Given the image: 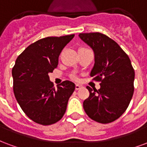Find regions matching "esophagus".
Returning a JSON list of instances; mask_svg holds the SVG:
<instances>
[{"instance_id": "34e87169", "label": "esophagus", "mask_w": 147, "mask_h": 147, "mask_svg": "<svg viewBox=\"0 0 147 147\" xmlns=\"http://www.w3.org/2000/svg\"><path fill=\"white\" fill-rule=\"evenodd\" d=\"M80 88H82V86H81V85H79V84L76 85V90H79Z\"/></svg>"}]
</instances>
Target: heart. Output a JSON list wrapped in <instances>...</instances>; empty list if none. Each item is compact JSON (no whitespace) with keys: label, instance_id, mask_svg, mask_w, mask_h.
<instances>
[{"label":"heart","instance_id":"obj_1","mask_svg":"<svg viewBox=\"0 0 147 147\" xmlns=\"http://www.w3.org/2000/svg\"><path fill=\"white\" fill-rule=\"evenodd\" d=\"M82 48H84V47H82ZM72 78H73L74 79H76V77H75V76H73L72 77Z\"/></svg>","mask_w":147,"mask_h":147}]
</instances>
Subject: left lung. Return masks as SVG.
Returning a JSON list of instances; mask_svg holds the SVG:
<instances>
[{"label":"left lung","mask_w":147,"mask_h":147,"mask_svg":"<svg viewBox=\"0 0 147 147\" xmlns=\"http://www.w3.org/2000/svg\"><path fill=\"white\" fill-rule=\"evenodd\" d=\"M79 36L94 51L90 76L100 82L98 90L86 87L90 96L83 102L85 112L99 123H111L129 107L134 93L135 71L127 54L107 36L100 32Z\"/></svg>","instance_id":"8db88e82"}]
</instances>
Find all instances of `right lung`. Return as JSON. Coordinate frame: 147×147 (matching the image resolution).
I'll use <instances>...</instances> for the list:
<instances>
[{
	"label": "right lung",
	"instance_id": "add662e5",
	"mask_svg": "<svg viewBox=\"0 0 147 147\" xmlns=\"http://www.w3.org/2000/svg\"><path fill=\"white\" fill-rule=\"evenodd\" d=\"M74 36L40 39L27 47L16 59L12 68L14 94L24 113L36 123H56L66 111L76 85L66 80L55 90L48 74L57 68L61 52Z\"/></svg>",
	"mask_w": 147,
	"mask_h": 147
}]
</instances>
